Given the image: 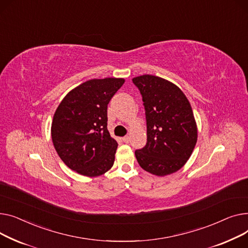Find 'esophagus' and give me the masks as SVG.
Instances as JSON below:
<instances>
[{
    "mask_svg": "<svg viewBox=\"0 0 248 248\" xmlns=\"http://www.w3.org/2000/svg\"><path fill=\"white\" fill-rule=\"evenodd\" d=\"M122 140H123V142H125V143H129V142H130V137H129V136H125V137L122 138Z\"/></svg>",
    "mask_w": 248,
    "mask_h": 248,
    "instance_id": "1",
    "label": "esophagus"
}]
</instances>
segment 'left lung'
<instances>
[{"mask_svg":"<svg viewBox=\"0 0 248 248\" xmlns=\"http://www.w3.org/2000/svg\"><path fill=\"white\" fill-rule=\"evenodd\" d=\"M144 102L147 143L135 156L142 169L166 176L181 169L197 142V125L185 94L172 82L153 75L132 79Z\"/></svg>","mask_w":248,"mask_h":248,"instance_id":"left-lung-1","label":"left lung"}]
</instances>
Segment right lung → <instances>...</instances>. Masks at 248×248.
<instances>
[{"label": "right lung", "instance_id": "right-lung-1", "mask_svg": "<svg viewBox=\"0 0 248 248\" xmlns=\"http://www.w3.org/2000/svg\"><path fill=\"white\" fill-rule=\"evenodd\" d=\"M125 79L88 80L72 89L55 111L51 136L62 161L87 177L110 170L118 143L107 129V106Z\"/></svg>", "mask_w": 248, "mask_h": 248}]
</instances>
